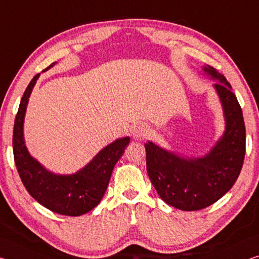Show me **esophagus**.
<instances>
[{
  "label": "esophagus",
  "mask_w": 259,
  "mask_h": 259,
  "mask_svg": "<svg viewBox=\"0 0 259 259\" xmlns=\"http://www.w3.org/2000/svg\"><path fill=\"white\" fill-rule=\"evenodd\" d=\"M151 135V130L149 129V126H146L144 124H139L136 128L134 129V137L136 139H144L147 138Z\"/></svg>",
  "instance_id": "obj_1"
}]
</instances>
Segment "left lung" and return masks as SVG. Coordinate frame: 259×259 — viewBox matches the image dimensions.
Returning a JSON list of instances; mask_svg holds the SVG:
<instances>
[{
	"label": "left lung",
	"instance_id": "1",
	"mask_svg": "<svg viewBox=\"0 0 259 259\" xmlns=\"http://www.w3.org/2000/svg\"><path fill=\"white\" fill-rule=\"evenodd\" d=\"M218 80L214 89L224 109L225 133L211 151L199 158H183L149 142L146 169L163 202L182 211H197L220 199L236 182L245 154V125L241 106L224 75L206 65Z\"/></svg>",
	"mask_w": 259,
	"mask_h": 259
}]
</instances>
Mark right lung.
Returning a JSON list of instances; mask_svg holds the SVG:
<instances>
[{
	"label": "right lung",
	"mask_w": 259,
	"mask_h": 259,
	"mask_svg": "<svg viewBox=\"0 0 259 259\" xmlns=\"http://www.w3.org/2000/svg\"><path fill=\"white\" fill-rule=\"evenodd\" d=\"M54 64L52 63L45 70ZM39 76L40 73H36L28 84L15 118L12 147L16 167L28 194L42 206L62 215L85 214L101 202L114 166L124 153L130 138H118L104 147L88 165L75 174L60 175L47 170L28 153L23 133L28 98Z\"/></svg>",
	"instance_id": "1"
}]
</instances>
